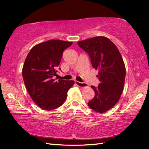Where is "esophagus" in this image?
Returning <instances> with one entry per match:
<instances>
[{"mask_svg":"<svg viewBox=\"0 0 149 149\" xmlns=\"http://www.w3.org/2000/svg\"><path fill=\"white\" fill-rule=\"evenodd\" d=\"M75 84H76L78 87H81V88H85L88 87L87 84H85V83H81L79 81H75Z\"/></svg>","mask_w":149,"mask_h":149,"instance_id":"1","label":"esophagus"}]
</instances>
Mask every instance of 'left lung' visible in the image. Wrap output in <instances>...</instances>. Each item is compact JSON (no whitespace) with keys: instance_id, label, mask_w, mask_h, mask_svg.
<instances>
[{"instance_id":"8db88e82","label":"left lung","mask_w":149,"mask_h":149,"mask_svg":"<svg viewBox=\"0 0 149 149\" xmlns=\"http://www.w3.org/2000/svg\"><path fill=\"white\" fill-rule=\"evenodd\" d=\"M79 47L89 55L93 67L99 70L100 84L91 86L95 97L88 102L89 107L99 113L111 109L119 101L125 77L124 62L117 47L102 36L77 42Z\"/></svg>"}]
</instances>
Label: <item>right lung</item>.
I'll list each match as a JSON object with an SVG mask.
<instances>
[{"instance_id": "right-lung-1", "label": "right lung", "mask_w": 149, "mask_h": 149, "mask_svg": "<svg viewBox=\"0 0 149 149\" xmlns=\"http://www.w3.org/2000/svg\"><path fill=\"white\" fill-rule=\"evenodd\" d=\"M72 42L52 39L32 48L22 68L25 86L33 102L42 109L51 110L63 104L74 81L53 79L64 50ZM60 69V68H59Z\"/></svg>"}]
</instances>
